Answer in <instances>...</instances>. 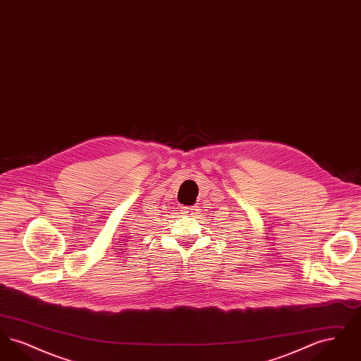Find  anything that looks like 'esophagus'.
I'll list each match as a JSON object with an SVG mask.
<instances>
[{"label": "esophagus", "mask_w": 361, "mask_h": 361, "mask_svg": "<svg viewBox=\"0 0 361 361\" xmlns=\"http://www.w3.org/2000/svg\"><path fill=\"white\" fill-rule=\"evenodd\" d=\"M183 214H185V215H196L197 214V208L193 206H187L183 207Z\"/></svg>", "instance_id": "34e87169"}]
</instances>
